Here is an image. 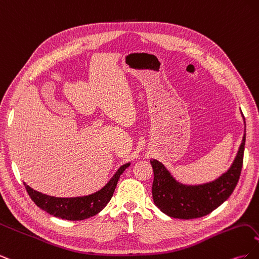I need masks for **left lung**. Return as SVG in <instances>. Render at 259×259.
<instances>
[{"mask_svg": "<svg viewBox=\"0 0 259 259\" xmlns=\"http://www.w3.org/2000/svg\"><path fill=\"white\" fill-rule=\"evenodd\" d=\"M242 117L245 126L243 114ZM244 146L245 127L242 143L230 167L218 178L199 185L179 182L162 162L151 159L154 174L152 184L154 204L162 213L174 218L192 219L209 214L222 205L236 188L242 169Z\"/></svg>", "mask_w": 259, "mask_h": 259, "instance_id": "left-lung-1", "label": "left lung"}]
</instances>
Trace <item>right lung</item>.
Listing matches in <instances>:
<instances>
[{
  "label": "right lung",
  "mask_w": 259,
  "mask_h": 259,
  "mask_svg": "<svg viewBox=\"0 0 259 259\" xmlns=\"http://www.w3.org/2000/svg\"><path fill=\"white\" fill-rule=\"evenodd\" d=\"M130 165L131 162L123 164L100 190L92 194L82 195V197H52V195L32 189L26 183H23V185H25L30 198L46 213L61 219H67V221H83V219L95 216L108 204L115 190L117 180Z\"/></svg>",
  "instance_id": "1"
}]
</instances>
